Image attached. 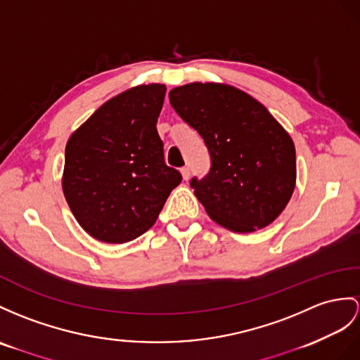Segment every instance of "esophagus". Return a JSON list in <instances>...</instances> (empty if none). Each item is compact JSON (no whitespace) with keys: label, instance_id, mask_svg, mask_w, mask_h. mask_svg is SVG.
Here are the masks:
<instances>
[{"label":"esophagus","instance_id":"obj_1","mask_svg":"<svg viewBox=\"0 0 360 360\" xmlns=\"http://www.w3.org/2000/svg\"><path fill=\"white\" fill-rule=\"evenodd\" d=\"M180 172H181V175H183V180H189V177H191V171H189V168L188 166H185V168H181L180 169Z\"/></svg>","mask_w":360,"mask_h":360}]
</instances>
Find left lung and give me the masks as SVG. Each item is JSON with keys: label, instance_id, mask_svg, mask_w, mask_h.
I'll return each instance as SVG.
<instances>
[{"label": "left lung", "instance_id": "obj_1", "mask_svg": "<svg viewBox=\"0 0 360 360\" xmlns=\"http://www.w3.org/2000/svg\"><path fill=\"white\" fill-rule=\"evenodd\" d=\"M169 102L207 146L210 169L191 180L207 215L238 233L275 221L293 194L296 153L292 137L264 105L214 82L172 89Z\"/></svg>", "mask_w": 360, "mask_h": 360}]
</instances>
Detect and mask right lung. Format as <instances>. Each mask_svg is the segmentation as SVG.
I'll return each instance as SVG.
<instances>
[{
  "mask_svg": "<svg viewBox=\"0 0 360 360\" xmlns=\"http://www.w3.org/2000/svg\"><path fill=\"white\" fill-rule=\"evenodd\" d=\"M166 86L139 85L105 102L70 136L63 191L93 238L122 244L145 233L181 174L165 163L157 119Z\"/></svg>",
  "mask_w": 360,
  "mask_h": 360,
  "instance_id": "obj_1",
  "label": "right lung"
}]
</instances>
